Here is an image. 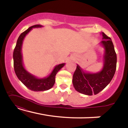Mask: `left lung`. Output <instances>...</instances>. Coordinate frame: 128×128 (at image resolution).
Listing matches in <instances>:
<instances>
[{"label": "left lung", "mask_w": 128, "mask_h": 128, "mask_svg": "<svg viewBox=\"0 0 128 128\" xmlns=\"http://www.w3.org/2000/svg\"><path fill=\"white\" fill-rule=\"evenodd\" d=\"M103 40L99 44L104 49L103 67L100 71L91 73L84 70L77 64L73 76V85L77 92L83 94H97L109 84L115 74L117 55L112 40L104 32L101 33Z\"/></svg>", "instance_id": "8db88e82"}]
</instances>
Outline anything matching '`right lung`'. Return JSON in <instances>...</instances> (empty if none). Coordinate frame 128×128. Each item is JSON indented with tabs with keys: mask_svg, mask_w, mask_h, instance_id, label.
<instances>
[{
	"mask_svg": "<svg viewBox=\"0 0 128 128\" xmlns=\"http://www.w3.org/2000/svg\"><path fill=\"white\" fill-rule=\"evenodd\" d=\"M43 27L40 24H36L29 28L19 36L13 53L14 71L19 80L26 87L34 92H44L50 89L55 82V76L59 70L65 66V63H62L55 66L49 75L44 78H38L32 73H29L25 68L23 61L22 45L24 38L33 28H39Z\"/></svg>",
	"mask_w": 128,
	"mask_h": 128,
	"instance_id": "right-lung-1",
	"label": "right lung"
}]
</instances>
